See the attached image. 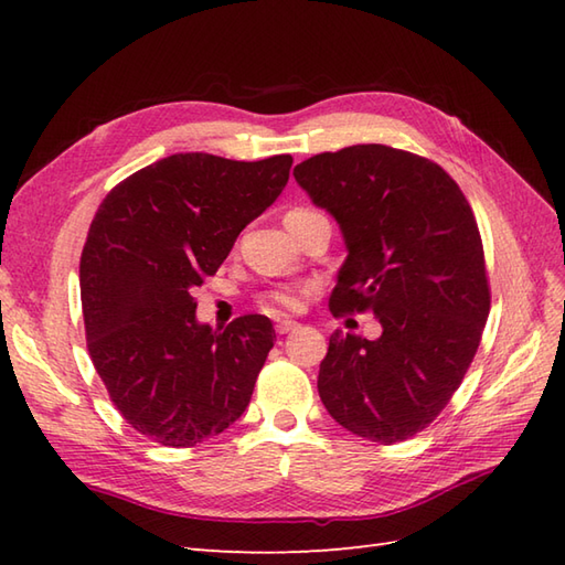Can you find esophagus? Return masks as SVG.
<instances>
[{
	"mask_svg": "<svg viewBox=\"0 0 565 565\" xmlns=\"http://www.w3.org/2000/svg\"><path fill=\"white\" fill-rule=\"evenodd\" d=\"M296 328H298L296 320H276V326H274L276 334H289V332L296 330Z\"/></svg>",
	"mask_w": 565,
	"mask_h": 565,
	"instance_id": "esophagus-1",
	"label": "esophagus"
}]
</instances>
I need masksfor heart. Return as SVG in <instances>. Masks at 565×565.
<instances>
[{
    "label": "heart",
    "mask_w": 565,
    "mask_h": 565,
    "mask_svg": "<svg viewBox=\"0 0 565 565\" xmlns=\"http://www.w3.org/2000/svg\"><path fill=\"white\" fill-rule=\"evenodd\" d=\"M308 215H318L316 211L308 209H296L289 215V218H308ZM310 289L308 286H279V289H269L257 294V306L267 313H294V310H301L303 303L308 301Z\"/></svg>",
    "instance_id": "1"
}]
</instances>
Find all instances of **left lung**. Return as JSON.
<instances>
[{
	"label": "left lung",
	"instance_id": "left-lung-1",
	"mask_svg": "<svg viewBox=\"0 0 565 565\" xmlns=\"http://www.w3.org/2000/svg\"><path fill=\"white\" fill-rule=\"evenodd\" d=\"M294 177L350 249L332 316L374 313L383 328L379 340L332 332L320 401L356 437L411 439L461 386L490 313L471 203L437 162L379 142L313 154Z\"/></svg>",
	"mask_w": 565,
	"mask_h": 565
}]
</instances>
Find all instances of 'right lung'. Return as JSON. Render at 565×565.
<instances>
[{"instance_id": "obj_1", "label": "right lung", "mask_w": 565, "mask_h": 565, "mask_svg": "<svg viewBox=\"0 0 565 565\" xmlns=\"http://www.w3.org/2000/svg\"><path fill=\"white\" fill-rule=\"evenodd\" d=\"M291 154L237 162L179 152L118 182L79 259L84 332L116 411L162 447H196L245 407L274 347L271 320L196 322L191 291L289 182Z\"/></svg>"}]
</instances>
